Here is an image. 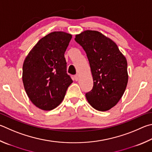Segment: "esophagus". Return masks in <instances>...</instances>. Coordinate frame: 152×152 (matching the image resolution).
Returning a JSON list of instances; mask_svg holds the SVG:
<instances>
[{"label": "esophagus", "mask_w": 152, "mask_h": 152, "mask_svg": "<svg viewBox=\"0 0 152 152\" xmlns=\"http://www.w3.org/2000/svg\"><path fill=\"white\" fill-rule=\"evenodd\" d=\"M74 80H75L76 81H78V80H79V76L78 75V74H77V75H76V76H74Z\"/></svg>", "instance_id": "1"}]
</instances>
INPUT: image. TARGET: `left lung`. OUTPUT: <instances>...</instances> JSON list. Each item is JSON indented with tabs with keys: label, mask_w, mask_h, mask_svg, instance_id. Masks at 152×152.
Segmentation results:
<instances>
[{
	"label": "left lung",
	"mask_w": 152,
	"mask_h": 152,
	"mask_svg": "<svg viewBox=\"0 0 152 152\" xmlns=\"http://www.w3.org/2000/svg\"><path fill=\"white\" fill-rule=\"evenodd\" d=\"M75 40L86 53L94 86L86 98L98 111H107L122 97L128 84L126 57L114 41L96 30H85Z\"/></svg>",
	"instance_id": "obj_1"
}]
</instances>
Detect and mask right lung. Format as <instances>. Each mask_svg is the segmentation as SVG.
I'll return each mask as SVG.
<instances>
[{
	"mask_svg": "<svg viewBox=\"0 0 152 152\" xmlns=\"http://www.w3.org/2000/svg\"><path fill=\"white\" fill-rule=\"evenodd\" d=\"M72 34L62 31L41 38L24 60L23 82L30 101L38 108L52 110L62 102L72 80L66 73L64 53Z\"/></svg>",
	"mask_w": 152,
	"mask_h": 152,
	"instance_id": "obj_1",
	"label": "right lung"
}]
</instances>
